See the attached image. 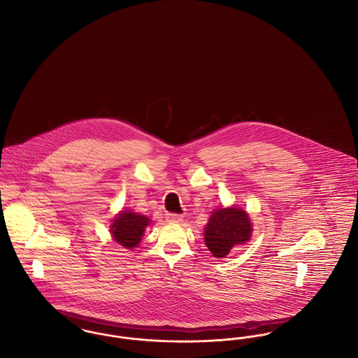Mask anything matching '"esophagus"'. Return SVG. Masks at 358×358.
I'll return each instance as SVG.
<instances>
[{"mask_svg": "<svg viewBox=\"0 0 358 358\" xmlns=\"http://www.w3.org/2000/svg\"><path fill=\"white\" fill-rule=\"evenodd\" d=\"M166 220L173 222H181V220H182V216H181V215H177V213H166Z\"/></svg>", "mask_w": 358, "mask_h": 358, "instance_id": "34e87169", "label": "esophagus"}]
</instances>
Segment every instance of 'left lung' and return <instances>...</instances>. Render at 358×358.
I'll use <instances>...</instances> for the list:
<instances>
[{
    "mask_svg": "<svg viewBox=\"0 0 358 358\" xmlns=\"http://www.w3.org/2000/svg\"><path fill=\"white\" fill-rule=\"evenodd\" d=\"M251 222L245 210L238 208L219 209L212 213L205 227V244L216 257H225L229 251L251 238Z\"/></svg>",
    "mask_w": 358,
    "mask_h": 358,
    "instance_id": "1",
    "label": "left lung"
}]
</instances>
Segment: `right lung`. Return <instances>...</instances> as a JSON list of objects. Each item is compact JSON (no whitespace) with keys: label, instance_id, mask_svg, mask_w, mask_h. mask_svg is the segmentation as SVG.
<instances>
[{"label":"right lung","instance_id":"obj_1","mask_svg":"<svg viewBox=\"0 0 358 358\" xmlns=\"http://www.w3.org/2000/svg\"><path fill=\"white\" fill-rule=\"evenodd\" d=\"M148 224L149 219L146 216L123 210L113 222L111 234L117 243L130 250L139 244Z\"/></svg>","mask_w":358,"mask_h":358}]
</instances>
